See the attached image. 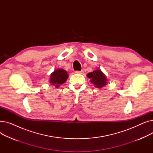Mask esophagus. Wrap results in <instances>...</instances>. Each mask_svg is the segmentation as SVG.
I'll return each instance as SVG.
<instances>
[{"mask_svg": "<svg viewBox=\"0 0 153 153\" xmlns=\"http://www.w3.org/2000/svg\"><path fill=\"white\" fill-rule=\"evenodd\" d=\"M84 71H75V73H76V74H84Z\"/></svg>", "mask_w": 153, "mask_h": 153, "instance_id": "1", "label": "esophagus"}]
</instances>
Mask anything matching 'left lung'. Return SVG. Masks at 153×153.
<instances>
[{
  "label": "left lung",
  "instance_id": "obj_1",
  "mask_svg": "<svg viewBox=\"0 0 153 153\" xmlns=\"http://www.w3.org/2000/svg\"><path fill=\"white\" fill-rule=\"evenodd\" d=\"M87 77L90 78L91 82L93 83L96 87L102 88L107 84L106 76L100 70H95L87 74Z\"/></svg>",
  "mask_w": 153,
  "mask_h": 153
}]
</instances>
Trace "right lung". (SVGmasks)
<instances>
[{
    "label": "right lung",
    "mask_w": 153,
    "mask_h": 153,
    "mask_svg": "<svg viewBox=\"0 0 153 153\" xmlns=\"http://www.w3.org/2000/svg\"><path fill=\"white\" fill-rule=\"evenodd\" d=\"M68 78V74L65 70L62 69H56L51 74L50 83L56 85V87H58L65 82Z\"/></svg>",
    "instance_id": "1"
}]
</instances>
